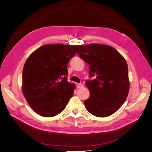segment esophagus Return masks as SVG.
Returning <instances> with one entry per match:
<instances>
[{"label":"esophagus","mask_w":152,"mask_h":152,"mask_svg":"<svg viewBox=\"0 0 152 152\" xmlns=\"http://www.w3.org/2000/svg\"><path fill=\"white\" fill-rule=\"evenodd\" d=\"M84 87V86L82 85V84H77V88H79V89H80V88H82V87Z\"/></svg>","instance_id":"34e87169"}]
</instances>
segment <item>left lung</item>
I'll return each mask as SVG.
<instances>
[{
	"mask_svg": "<svg viewBox=\"0 0 152 152\" xmlns=\"http://www.w3.org/2000/svg\"><path fill=\"white\" fill-rule=\"evenodd\" d=\"M77 54L88 64L89 77L86 86L89 98L84 101L90 113L98 117L111 115L125 102L129 91L128 66L117 50L104 44L81 46Z\"/></svg>",
	"mask_w": 152,
	"mask_h": 152,
	"instance_id": "left-lung-1",
	"label": "left lung"
}]
</instances>
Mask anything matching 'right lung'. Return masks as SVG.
Returning <instances> with one entry per match:
<instances>
[{"instance_id": "obj_1", "label": "right lung", "mask_w": 152, "mask_h": 152, "mask_svg": "<svg viewBox=\"0 0 152 152\" xmlns=\"http://www.w3.org/2000/svg\"><path fill=\"white\" fill-rule=\"evenodd\" d=\"M81 45L47 44L26 59L23 70V93L31 108L51 117L65 108L75 85L67 80V65Z\"/></svg>"}]
</instances>
